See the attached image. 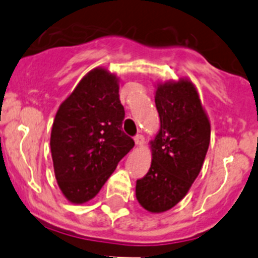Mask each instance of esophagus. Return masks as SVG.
Returning a JSON list of instances; mask_svg holds the SVG:
<instances>
[{
	"mask_svg": "<svg viewBox=\"0 0 258 258\" xmlns=\"http://www.w3.org/2000/svg\"><path fill=\"white\" fill-rule=\"evenodd\" d=\"M134 140H135V144H136L137 146H143L144 143H145V137H144L143 135H136Z\"/></svg>",
	"mask_w": 258,
	"mask_h": 258,
	"instance_id": "obj_1",
	"label": "esophagus"
}]
</instances>
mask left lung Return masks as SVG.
<instances>
[{
	"mask_svg": "<svg viewBox=\"0 0 258 258\" xmlns=\"http://www.w3.org/2000/svg\"><path fill=\"white\" fill-rule=\"evenodd\" d=\"M155 105L160 130L150 141L151 165L136 182V199L145 210L159 214L187 195L201 170L209 144L210 121L188 79L158 84Z\"/></svg>",
	"mask_w": 258,
	"mask_h": 258,
	"instance_id": "8db88e82",
	"label": "left lung"
}]
</instances>
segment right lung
<instances>
[{
	"label": "right lung",
	"mask_w": 258,
	"mask_h": 258,
	"mask_svg": "<svg viewBox=\"0 0 258 258\" xmlns=\"http://www.w3.org/2000/svg\"><path fill=\"white\" fill-rule=\"evenodd\" d=\"M114 74L96 67L62 102L50 153L59 189L72 204L94 199L135 141L122 131L124 108Z\"/></svg>",
	"instance_id": "obj_1"
}]
</instances>
